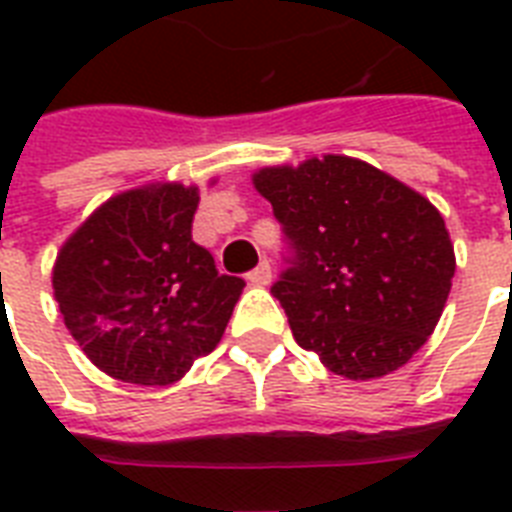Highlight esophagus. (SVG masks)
Segmentation results:
<instances>
[{"instance_id":"1","label":"esophagus","mask_w":512,"mask_h":512,"mask_svg":"<svg viewBox=\"0 0 512 512\" xmlns=\"http://www.w3.org/2000/svg\"><path fill=\"white\" fill-rule=\"evenodd\" d=\"M249 284H255V287H265V284H271L273 273H271V263L268 260H260L255 271H249Z\"/></svg>"}]
</instances>
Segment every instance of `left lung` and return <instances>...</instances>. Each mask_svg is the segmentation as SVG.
<instances>
[{"label": "left lung", "mask_w": 512, "mask_h": 512, "mask_svg": "<svg viewBox=\"0 0 512 512\" xmlns=\"http://www.w3.org/2000/svg\"><path fill=\"white\" fill-rule=\"evenodd\" d=\"M255 188L287 244L271 295L297 345L348 380L404 366L452 289L454 247L438 209L348 156L260 170Z\"/></svg>", "instance_id": "8db88e82"}]
</instances>
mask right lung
Here are the masks:
<instances>
[{
  "instance_id": "obj_1",
  "label": "right lung",
  "mask_w": 512,
  "mask_h": 512,
  "mask_svg": "<svg viewBox=\"0 0 512 512\" xmlns=\"http://www.w3.org/2000/svg\"><path fill=\"white\" fill-rule=\"evenodd\" d=\"M199 191L148 185L108 199L63 244L52 289L92 364L122 382L170 385L223 337L244 279L191 236Z\"/></svg>"
}]
</instances>
